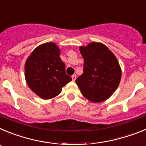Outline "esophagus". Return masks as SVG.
<instances>
[{"instance_id": "esophagus-1", "label": "esophagus", "mask_w": 146, "mask_h": 146, "mask_svg": "<svg viewBox=\"0 0 146 146\" xmlns=\"http://www.w3.org/2000/svg\"><path fill=\"white\" fill-rule=\"evenodd\" d=\"M76 77H77V76H76V74H73V75L72 76V80H73V81H75V80H76Z\"/></svg>"}]
</instances>
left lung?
<instances>
[{"instance_id":"1","label":"left lung","mask_w":146,"mask_h":146,"mask_svg":"<svg viewBox=\"0 0 146 146\" xmlns=\"http://www.w3.org/2000/svg\"><path fill=\"white\" fill-rule=\"evenodd\" d=\"M80 51L84 59L83 73L76 80L83 96L92 102H102L115 91L121 69L114 54L99 42H91Z\"/></svg>"}]
</instances>
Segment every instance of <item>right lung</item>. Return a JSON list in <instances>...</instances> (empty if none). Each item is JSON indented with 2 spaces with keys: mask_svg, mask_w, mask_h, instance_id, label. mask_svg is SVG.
<instances>
[{
  "mask_svg": "<svg viewBox=\"0 0 146 146\" xmlns=\"http://www.w3.org/2000/svg\"><path fill=\"white\" fill-rule=\"evenodd\" d=\"M60 52L55 43L47 42L38 46L25 62L27 84L43 99L58 96L62 88L72 80L66 74L65 64L60 58Z\"/></svg>",
  "mask_w": 146,
  "mask_h": 146,
  "instance_id": "add662e5",
  "label": "right lung"
}]
</instances>
